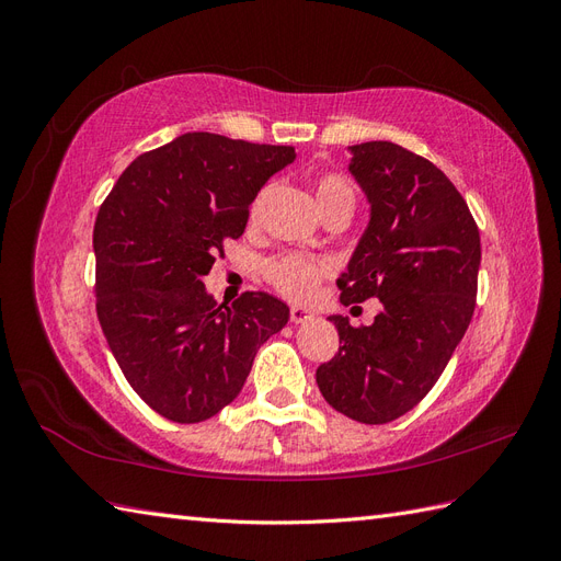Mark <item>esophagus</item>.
I'll return each mask as SVG.
<instances>
[{"label":"esophagus","mask_w":561,"mask_h":561,"mask_svg":"<svg viewBox=\"0 0 561 561\" xmlns=\"http://www.w3.org/2000/svg\"><path fill=\"white\" fill-rule=\"evenodd\" d=\"M290 320L295 322V325H301V322L313 320V313L307 311V309H301V307H293L290 309Z\"/></svg>","instance_id":"34e87169"}]
</instances>
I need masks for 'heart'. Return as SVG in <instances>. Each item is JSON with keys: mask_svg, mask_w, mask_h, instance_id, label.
<instances>
[{"mask_svg": "<svg viewBox=\"0 0 561 561\" xmlns=\"http://www.w3.org/2000/svg\"><path fill=\"white\" fill-rule=\"evenodd\" d=\"M316 201L320 213H325L332 206H339V203H355L353 186L346 178L328 173L318 178L316 182ZM330 264L304 257V254L295 252H285L278 254V257L268 260L264 264V276L266 280L276 287V290L290 299H307L313 295L316 285L320 283L322 276H328Z\"/></svg>", "mask_w": 561, "mask_h": 561, "instance_id": "b5f03b06", "label": "heart"}]
</instances>
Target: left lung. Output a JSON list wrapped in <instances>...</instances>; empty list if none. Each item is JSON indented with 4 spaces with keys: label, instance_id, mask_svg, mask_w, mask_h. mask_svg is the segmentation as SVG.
<instances>
[{
    "label": "left lung",
    "instance_id": "obj_1",
    "mask_svg": "<svg viewBox=\"0 0 561 561\" xmlns=\"http://www.w3.org/2000/svg\"><path fill=\"white\" fill-rule=\"evenodd\" d=\"M369 222L336 280L342 304L375 297L367 328L330 316L339 353L316 371L322 398L360 423H388L426 398L461 342L478 297L480 231L428 159L393 142L348 147Z\"/></svg>",
    "mask_w": 561,
    "mask_h": 561
}]
</instances>
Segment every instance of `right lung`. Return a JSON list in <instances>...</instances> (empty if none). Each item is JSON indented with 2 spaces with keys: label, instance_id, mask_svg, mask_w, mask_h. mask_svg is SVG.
Masks as SVG:
<instances>
[{
  "label": "right lung",
  "instance_id": "add662e5",
  "mask_svg": "<svg viewBox=\"0 0 561 561\" xmlns=\"http://www.w3.org/2000/svg\"><path fill=\"white\" fill-rule=\"evenodd\" d=\"M295 147L184 133L135 159L100 206L98 320L124 377L151 410L198 423L227 407L257 348L290 309L266 293L217 304L203 278L227 239H239L266 180Z\"/></svg>",
  "mask_w": 561,
  "mask_h": 561
}]
</instances>
